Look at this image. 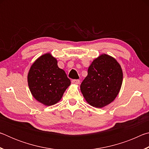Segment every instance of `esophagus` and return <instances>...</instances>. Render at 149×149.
Listing matches in <instances>:
<instances>
[{"mask_svg":"<svg viewBox=\"0 0 149 149\" xmlns=\"http://www.w3.org/2000/svg\"><path fill=\"white\" fill-rule=\"evenodd\" d=\"M72 84H75V85H77V84H79V83H80V80L79 79H73L72 81Z\"/></svg>","mask_w":149,"mask_h":149,"instance_id":"obj_1","label":"esophagus"}]
</instances>
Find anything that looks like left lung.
Returning a JSON list of instances; mask_svg holds the SVG:
<instances>
[{
    "mask_svg": "<svg viewBox=\"0 0 149 149\" xmlns=\"http://www.w3.org/2000/svg\"><path fill=\"white\" fill-rule=\"evenodd\" d=\"M87 73L80 85L86 101L96 108L109 104L117 97L122 84L119 63L109 55L102 54L93 60Z\"/></svg>",
    "mask_w": 149,
    "mask_h": 149,
    "instance_id": "1",
    "label": "left lung"
}]
</instances>
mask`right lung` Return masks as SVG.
Returning a JSON list of instances; mask_svg holds the SVG:
<instances>
[{
    "mask_svg": "<svg viewBox=\"0 0 149 149\" xmlns=\"http://www.w3.org/2000/svg\"><path fill=\"white\" fill-rule=\"evenodd\" d=\"M32 95L46 106L56 104L71 81L64 70L57 65V60L50 53L40 56L30 68L27 75Z\"/></svg>",
    "mask_w": 149,
    "mask_h": 149,
    "instance_id": "1",
    "label": "right lung"
}]
</instances>
